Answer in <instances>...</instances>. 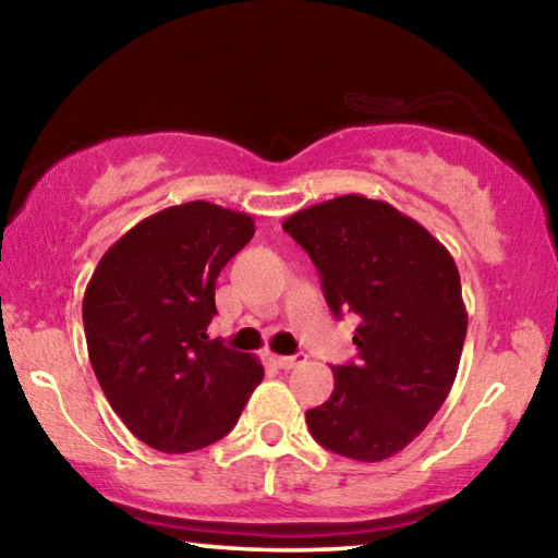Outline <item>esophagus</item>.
<instances>
[{"label": "esophagus", "instance_id": "1", "mask_svg": "<svg viewBox=\"0 0 558 558\" xmlns=\"http://www.w3.org/2000/svg\"><path fill=\"white\" fill-rule=\"evenodd\" d=\"M305 354H292V356H286V354H270V362L280 366V369H295V366L305 364Z\"/></svg>", "mask_w": 558, "mask_h": 558}]
</instances>
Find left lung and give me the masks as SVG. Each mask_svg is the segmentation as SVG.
Segmentation results:
<instances>
[{
    "mask_svg": "<svg viewBox=\"0 0 558 558\" xmlns=\"http://www.w3.org/2000/svg\"><path fill=\"white\" fill-rule=\"evenodd\" d=\"M282 229L315 263L332 315L362 317L356 362L332 366V396L305 413L310 433L337 456L391 458L456 381L468 332L456 260L418 221L362 194L302 209Z\"/></svg>",
    "mask_w": 558,
    "mask_h": 558,
    "instance_id": "obj_1",
    "label": "left lung"
}]
</instances>
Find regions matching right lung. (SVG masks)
<instances>
[{"instance_id": "1", "label": "right lung", "mask_w": 558, "mask_h": 558, "mask_svg": "<svg viewBox=\"0 0 558 558\" xmlns=\"http://www.w3.org/2000/svg\"><path fill=\"white\" fill-rule=\"evenodd\" d=\"M256 226L209 202L169 206L122 235L83 295L106 399L149 448L192 452L229 433L263 379L256 356L209 339L216 278Z\"/></svg>"}]
</instances>
